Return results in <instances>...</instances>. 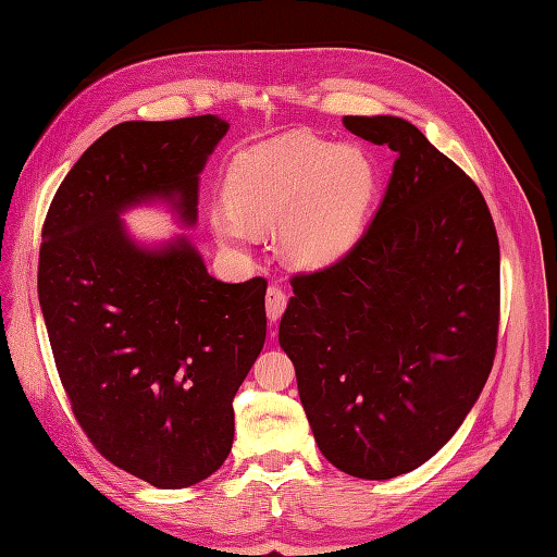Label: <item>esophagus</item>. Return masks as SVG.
I'll use <instances>...</instances> for the list:
<instances>
[{
	"instance_id": "obj_1",
	"label": "esophagus",
	"mask_w": 557,
	"mask_h": 557,
	"mask_svg": "<svg viewBox=\"0 0 557 557\" xmlns=\"http://www.w3.org/2000/svg\"><path fill=\"white\" fill-rule=\"evenodd\" d=\"M284 308H287V294H284L280 287H268L265 310H268L270 322H277L280 315L284 313Z\"/></svg>"
}]
</instances>
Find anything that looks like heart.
I'll return each mask as SVG.
<instances>
[{
	"label": "heart",
	"instance_id": "b5f03b06",
	"mask_svg": "<svg viewBox=\"0 0 557 557\" xmlns=\"http://www.w3.org/2000/svg\"><path fill=\"white\" fill-rule=\"evenodd\" d=\"M377 187V168L360 147L313 133H292L232 159L227 206L211 209L225 247L251 242V227H280L282 251L296 265L320 268L354 247Z\"/></svg>",
	"mask_w": 557,
	"mask_h": 557
}]
</instances>
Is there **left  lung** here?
I'll return each mask as SVG.
<instances>
[{"label": "left lung", "mask_w": 557, "mask_h": 557, "mask_svg": "<svg viewBox=\"0 0 557 557\" xmlns=\"http://www.w3.org/2000/svg\"><path fill=\"white\" fill-rule=\"evenodd\" d=\"M396 151L384 199L339 261L292 277L280 346L334 468L392 480L456 434L494 366L500 249L480 187L416 125L346 115Z\"/></svg>", "instance_id": "obj_1"}]
</instances>
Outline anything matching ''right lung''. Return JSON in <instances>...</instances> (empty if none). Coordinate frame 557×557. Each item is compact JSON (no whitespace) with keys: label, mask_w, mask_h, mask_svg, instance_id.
Returning a JSON list of instances; mask_svg holds the SVG:
<instances>
[{"label":"right lung","mask_w":557,"mask_h":557,"mask_svg":"<svg viewBox=\"0 0 557 557\" xmlns=\"http://www.w3.org/2000/svg\"><path fill=\"white\" fill-rule=\"evenodd\" d=\"M227 127L220 115L113 125L42 225L37 294L73 416L103 458L159 488L225 462L232 400L265 342L268 282L211 277L185 237L141 249L119 213L168 199L191 225L199 173Z\"/></svg>","instance_id":"1"}]
</instances>
